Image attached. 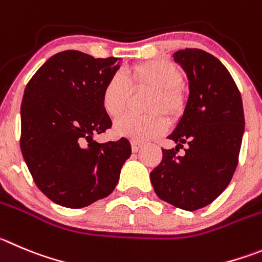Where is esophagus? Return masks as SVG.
<instances>
[{
  "mask_svg": "<svg viewBox=\"0 0 262 262\" xmlns=\"http://www.w3.org/2000/svg\"><path fill=\"white\" fill-rule=\"evenodd\" d=\"M141 147H142V145H141V143L136 142V141H132V150H133V152H137V151H138Z\"/></svg>",
  "mask_w": 262,
  "mask_h": 262,
  "instance_id": "esophagus-1",
  "label": "esophagus"
}]
</instances>
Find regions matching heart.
<instances>
[{
	"instance_id": "1",
	"label": "heart",
	"mask_w": 262,
	"mask_h": 262,
	"mask_svg": "<svg viewBox=\"0 0 262 262\" xmlns=\"http://www.w3.org/2000/svg\"><path fill=\"white\" fill-rule=\"evenodd\" d=\"M182 73L173 63L167 60H148L129 68L123 75L112 76L102 90L101 101L106 114L119 116L125 108L129 88H146L152 90L146 111L151 115L137 116L126 114L114 124L117 137L129 138L136 142H147L163 136L168 123L159 114L174 120L182 114L186 98L181 88Z\"/></svg>"
}]
</instances>
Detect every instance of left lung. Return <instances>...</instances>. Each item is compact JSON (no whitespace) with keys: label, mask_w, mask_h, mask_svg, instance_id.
Listing matches in <instances>:
<instances>
[{"label":"left lung","mask_w":262,"mask_h":262,"mask_svg":"<svg viewBox=\"0 0 262 262\" xmlns=\"http://www.w3.org/2000/svg\"><path fill=\"white\" fill-rule=\"evenodd\" d=\"M173 59L186 72L189 98L168 136L177 146L163 148L150 180L161 200L196 211L219 198L233 178L244 133L243 103L231 75L213 55L185 49L176 51ZM183 144L187 148L181 157Z\"/></svg>","instance_id":"left-lung-1"}]
</instances>
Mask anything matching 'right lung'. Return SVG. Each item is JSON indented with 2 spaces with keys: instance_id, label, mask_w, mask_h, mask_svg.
I'll use <instances>...</instances> for the list:
<instances>
[{
  "instance_id": "add662e5",
  "label": "right lung",
  "mask_w": 262,
  "mask_h": 262,
  "mask_svg": "<svg viewBox=\"0 0 262 262\" xmlns=\"http://www.w3.org/2000/svg\"><path fill=\"white\" fill-rule=\"evenodd\" d=\"M120 60L62 51L38 68L24 90L21 154L38 189L67 208L108 196L132 154L126 138L93 139L112 125L101 95Z\"/></svg>"
}]
</instances>
